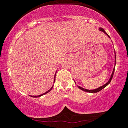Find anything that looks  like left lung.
Listing matches in <instances>:
<instances>
[{
	"label": "left lung",
	"instance_id": "obj_1",
	"mask_svg": "<svg viewBox=\"0 0 128 128\" xmlns=\"http://www.w3.org/2000/svg\"><path fill=\"white\" fill-rule=\"evenodd\" d=\"M99 30H100V31H102V32H104V33H105V34H106V35L108 36L110 38V36L108 35V34H107L106 33V32H105V31H104V30L102 28H99ZM114 54H115V58H114V59H115V63H114V68H113V72H112V75H111V77H110V78L109 80H108V82H107L105 84H104V86H101V87H98V88H95V89H94V90H88V89H85V88H82V87H80V86H78V88H79L80 89V90H84V91H85V92H88V93H96V92H100V90H102V89H104V87H106V86H108V85L110 83L111 80H112V78H113V74H114V69H115V65H116V54H115V52H114Z\"/></svg>",
	"mask_w": 128,
	"mask_h": 128
}]
</instances>
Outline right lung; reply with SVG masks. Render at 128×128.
<instances>
[{"instance_id":"right-lung-1","label":"right lung","mask_w":128,"mask_h":128,"mask_svg":"<svg viewBox=\"0 0 128 128\" xmlns=\"http://www.w3.org/2000/svg\"><path fill=\"white\" fill-rule=\"evenodd\" d=\"M56 77V74H55V76H54V81H55V78H56V77ZM52 87H53V86H52V87H51V88H50V90H48V91H47V92H45V93H44V94H41V95H38V96H32H32H32V97H34V98L40 97V96H42V95H45V94H47V93H48V92H50V91H51V90H52Z\"/></svg>"}]
</instances>
